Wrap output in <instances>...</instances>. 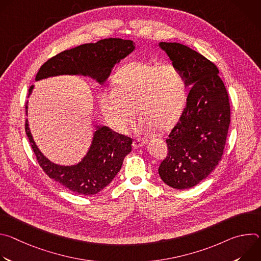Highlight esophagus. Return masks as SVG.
<instances>
[{"label":"esophagus","instance_id":"esophagus-1","mask_svg":"<svg viewBox=\"0 0 261 261\" xmlns=\"http://www.w3.org/2000/svg\"><path fill=\"white\" fill-rule=\"evenodd\" d=\"M144 144H146V140H144V139H135L134 141H133V147L134 148H140L141 146H143Z\"/></svg>","mask_w":261,"mask_h":261}]
</instances>
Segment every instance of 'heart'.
<instances>
[{
    "mask_svg": "<svg viewBox=\"0 0 261 261\" xmlns=\"http://www.w3.org/2000/svg\"><path fill=\"white\" fill-rule=\"evenodd\" d=\"M186 97L185 79L177 68L135 61L117 73L114 89L99 94V104L108 123L120 132L127 131L135 110L140 115L137 131H165L180 116Z\"/></svg>",
    "mask_w": 261,
    "mask_h": 261,
    "instance_id": "obj_1",
    "label": "heart"
}]
</instances>
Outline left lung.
<instances>
[{
    "instance_id": "left-lung-1",
    "label": "left lung",
    "mask_w": 261,
    "mask_h": 261,
    "mask_svg": "<svg viewBox=\"0 0 261 261\" xmlns=\"http://www.w3.org/2000/svg\"><path fill=\"white\" fill-rule=\"evenodd\" d=\"M159 47L191 90L166 139L168 154L158 171L169 187L189 189L207 177L221 160L230 124L228 94L218 68L202 55L176 42H160Z\"/></svg>"
}]
</instances>
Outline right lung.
Wrapping results in <instances>:
<instances>
[{
  "mask_svg": "<svg viewBox=\"0 0 261 261\" xmlns=\"http://www.w3.org/2000/svg\"><path fill=\"white\" fill-rule=\"evenodd\" d=\"M135 49L132 40L108 38L62 51L49 59L39 69L36 81L59 75L90 77L103 85L111 70ZM34 86L29 89V96ZM28 103L25 114L28 116ZM25 133L35 156L43 171L73 193L94 195L103 190L120 171L124 158L131 152L132 139L111 131L106 126H95L91 145L84 158L76 164L60 165L46 158L32 136L28 119Z\"/></svg>",
  "mask_w": 261,
  "mask_h": 261,
  "instance_id": "obj_1",
  "label": "right lung"
}]
</instances>
